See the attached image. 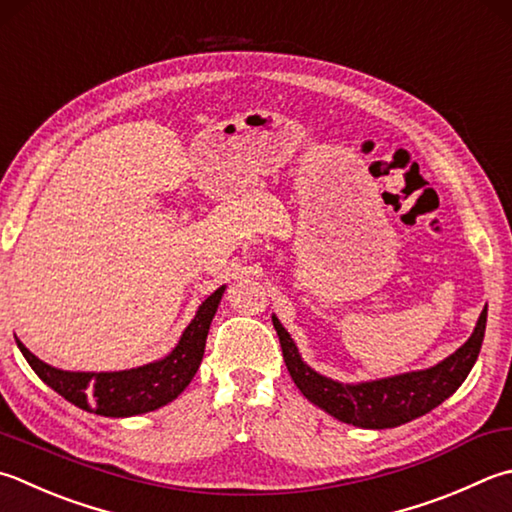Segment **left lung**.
Returning a JSON list of instances; mask_svg holds the SVG:
<instances>
[{
	"instance_id": "obj_1",
	"label": "left lung",
	"mask_w": 512,
	"mask_h": 512,
	"mask_svg": "<svg viewBox=\"0 0 512 512\" xmlns=\"http://www.w3.org/2000/svg\"><path fill=\"white\" fill-rule=\"evenodd\" d=\"M486 316L488 307L481 312L470 339L455 354H450L448 359L432 365V368L365 383H339L314 372L310 365L303 363L296 343L281 321L272 316V323L283 347V359L289 376H292L296 388L303 392L307 401H312L314 406L343 423L383 430L403 426V423L421 417V414L437 408L450 394L457 392L459 385L466 381L472 365H475L481 343H484Z\"/></svg>"
}]
</instances>
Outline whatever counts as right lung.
Masks as SVG:
<instances>
[{
    "label": "right lung",
    "instance_id": "1",
    "mask_svg": "<svg viewBox=\"0 0 512 512\" xmlns=\"http://www.w3.org/2000/svg\"><path fill=\"white\" fill-rule=\"evenodd\" d=\"M223 294L225 285L202 301L194 321L187 325L178 345L165 359L140 365V368L120 372H69L40 361L19 339L17 347L48 388L62 394L73 406L102 414V417H133V414L167 406L194 379L205 354L211 318Z\"/></svg>",
    "mask_w": 512,
    "mask_h": 512
}]
</instances>
